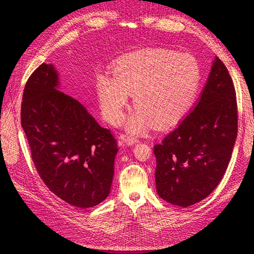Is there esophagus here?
Listing matches in <instances>:
<instances>
[{"label":"esophagus","instance_id":"1","mask_svg":"<svg viewBox=\"0 0 254 254\" xmlns=\"http://www.w3.org/2000/svg\"><path fill=\"white\" fill-rule=\"evenodd\" d=\"M137 142H138V139H137L136 137L128 136V137H126V138H124V143H126L127 145H128V146H130V145H134V144H136Z\"/></svg>","mask_w":254,"mask_h":254}]
</instances>
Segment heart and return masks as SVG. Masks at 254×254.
I'll list each match as a JSON object with an SVG mask.
<instances>
[{
  "label": "heart",
  "instance_id": "b5f03b06",
  "mask_svg": "<svg viewBox=\"0 0 254 254\" xmlns=\"http://www.w3.org/2000/svg\"><path fill=\"white\" fill-rule=\"evenodd\" d=\"M112 75H97L96 88L102 116L120 124L133 96L136 109L127 130L141 134L152 124L168 127L185 115L198 93L202 68L195 57L167 49H149L119 59Z\"/></svg>",
  "mask_w": 254,
  "mask_h": 254
}]
</instances>
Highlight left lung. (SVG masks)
<instances>
[{
	"label": "left lung",
	"instance_id": "8db88e82",
	"mask_svg": "<svg viewBox=\"0 0 254 254\" xmlns=\"http://www.w3.org/2000/svg\"><path fill=\"white\" fill-rule=\"evenodd\" d=\"M237 131L235 86L216 57L195 106L154 146L158 195L182 207L206 198L227 169Z\"/></svg>",
	"mask_w": 254,
	"mask_h": 254
}]
</instances>
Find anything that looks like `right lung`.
<instances>
[{"label":"right lung","instance_id":"right-lung-1","mask_svg":"<svg viewBox=\"0 0 254 254\" xmlns=\"http://www.w3.org/2000/svg\"><path fill=\"white\" fill-rule=\"evenodd\" d=\"M59 88L56 67L42 63L25 86L21 127L49 190L73 206L93 207L110 193L117 141L78 100Z\"/></svg>","mask_w":254,"mask_h":254}]
</instances>
